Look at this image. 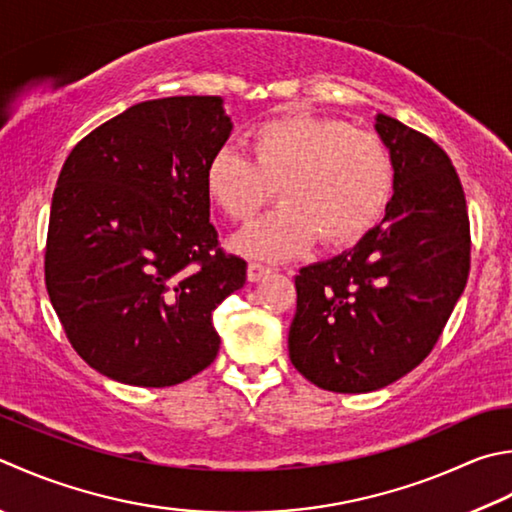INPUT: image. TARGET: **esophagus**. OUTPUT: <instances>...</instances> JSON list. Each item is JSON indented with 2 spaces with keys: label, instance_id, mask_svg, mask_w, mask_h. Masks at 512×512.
Segmentation results:
<instances>
[{
  "label": "esophagus",
  "instance_id": "34e87169",
  "mask_svg": "<svg viewBox=\"0 0 512 512\" xmlns=\"http://www.w3.org/2000/svg\"><path fill=\"white\" fill-rule=\"evenodd\" d=\"M270 275V268L264 264H255L250 262L248 264V282H259V279H264Z\"/></svg>",
  "mask_w": 512,
  "mask_h": 512
}]
</instances>
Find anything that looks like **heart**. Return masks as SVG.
Returning a JSON list of instances; mask_svg holds the SVG:
<instances>
[{"label":"heart","mask_w":512,"mask_h":512,"mask_svg":"<svg viewBox=\"0 0 512 512\" xmlns=\"http://www.w3.org/2000/svg\"><path fill=\"white\" fill-rule=\"evenodd\" d=\"M253 162L222 148L206 166V193L233 222H248L273 197L284 204L242 230L235 250L290 259L322 237L330 248L362 239L388 206L393 162L375 133L344 119L290 113L250 135Z\"/></svg>","instance_id":"b5f03b06"}]
</instances>
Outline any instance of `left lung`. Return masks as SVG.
Listing matches in <instances>:
<instances>
[{
	"label": "left lung",
	"instance_id": "left-lung-1",
	"mask_svg": "<svg viewBox=\"0 0 512 512\" xmlns=\"http://www.w3.org/2000/svg\"><path fill=\"white\" fill-rule=\"evenodd\" d=\"M375 130L395 170L384 219L295 277L290 362L333 393H370L422 364L470 270L466 197L450 157L388 115Z\"/></svg>",
	"mask_w": 512,
	"mask_h": 512
}]
</instances>
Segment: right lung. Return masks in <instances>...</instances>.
<instances>
[{"mask_svg": "<svg viewBox=\"0 0 512 512\" xmlns=\"http://www.w3.org/2000/svg\"><path fill=\"white\" fill-rule=\"evenodd\" d=\"M224 99H150L88 133L50 204L46 290L68 342L115 382L164 388L213 364V310L246 284L217 242L206 166Z\"/></svg>", "mask_w": 512, "mask_h": 512, "instance_id": "right-lung-1", "label": "right lung"}]
</instances>
